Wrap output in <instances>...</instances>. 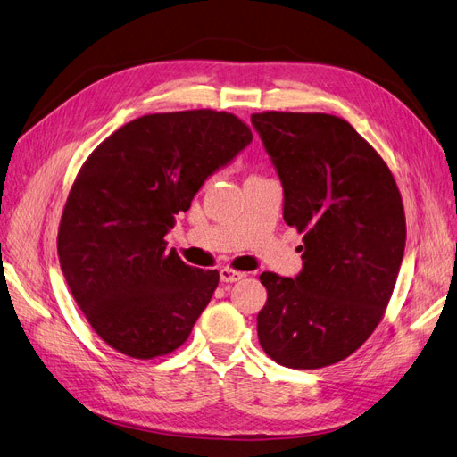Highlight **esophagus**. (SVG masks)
Wrapping results in <instances>:
<instances>
[{
	"label": "esophagus",
	"mask_w": 457,
	"mask_h": 457,
	"mask_svg": "<svg viewBox=\"0 0 457 457\" xmlns=\"http://www.w3.org/2000/svg\"><path fill=\"white\" fill-rule=\"evenodd\" d=\"M219 276H220V282H237V280L245 278V272L225 267V269L219 270Z\"/></svg>",
	"instance_id": "esophagus-1"
}]
</instances>
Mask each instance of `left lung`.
Wrapping results in <instances>:
<instances>
[{
    "instance_id": "8db88e82",
    "label": "left lung",
    "mask_w": 457,
    "mask_h": 457,
    "mask_svg": "<svg viewBox=\"0 0 457 457\" xmlns=\"http://www.w3.org/2000/svg\"><path fill=\"white\" fill-rule=\"evenodd\" d=\"M284 185V220L303 234L295 278L262 272L257 336L274 362L326 368L361 349L383 320L406 245L389 165L343 118L252 114Z\"/></svg>"
}]
</instances>
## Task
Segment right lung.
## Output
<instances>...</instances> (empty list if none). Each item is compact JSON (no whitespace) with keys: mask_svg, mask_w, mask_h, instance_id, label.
<instances>
[{"mask_svg":"<svg viewBox=\"0 0 457 457\" xmlns=\"http://www.w3.org/2000/svg\"><path fill=\"white\" fill-rule=\"evenodd\" d=\"M230 112L137 118L81 165L59 225V261L78 307L108 347L150 361L188 339L219 284L187 265L165 234L204 181L252 143Z\"/></svg>","mask_w":457,"mask_h":457,"instance_id":"add662e5","label":"right lung"}]
</instances>
